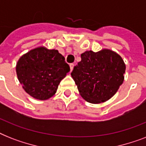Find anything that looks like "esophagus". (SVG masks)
I'll return each instance as SVG.
<instances>
[{"label":"esophagus","instance_id":"obj_1","mask_svg":"<svg viewBox=\"0 0 146 146\" xmlns=\"http://www.w3.org/2000/svg\"><path fill=\"white\" fill-rule=\"evenodd\" d=\"M70 70L72 71L73 70V67H74V64H70Z\"/></svg>","mask_w":146,"mask_h":146}]
</instances>
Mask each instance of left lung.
<instances>
[{
    "instance_id": "obj_1",
    "label": "left lung",
    "mask_w": 146,
    "mask_h": 146,
    "mask_svg": "<svg viewBox=\"0 0 146 146\" xmlns=\"http://www.w3.org/2000/svg\"><path fill=\"white\" fill-rule=\"evenodd\" d=\"M126 65L113 50H87L74 66L71 76L86 102L99 104L109 100L117 92L124 80Z\"/></svg>"
}]
</instances>
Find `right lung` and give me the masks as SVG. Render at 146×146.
Returning a JSON list of instances; mask_svg holds the SVG:
<instances>
[{
	"instance_id": "1",
	"label": "right lung",
	"mask_w": 146,
	"mask_h": 146,
	"mask_svg": "<svg viewBox=\"0 0 146 146\" xmlns=\"http://www.w3.org/2000/svg\"><path fill=\"white\" fill-rule=\"evenodd\" d=\"M70 70L58 50L44 47L34 48L23 55L16 66L17 77L24 90L38 100L52 97Z\"/></svg>"
}]
</instances>
